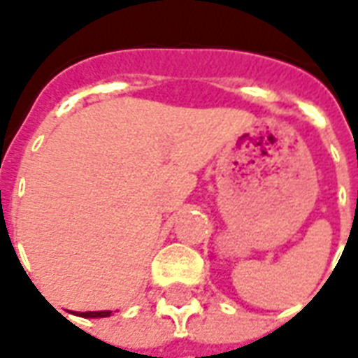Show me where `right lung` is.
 I'll return each mask as SVG.
<instances>
[{
    "instance_id": "1",
    "label": "right lung",
    "mask_w": 358,
    "mask_h": 358,
    "mask_svg": "<svg viewBox=\"0 0 358 358\" xmlns=\"http://www.w3.org/2000/svg\"><path fill=\"white\" fill-rule=\"evenodd\" d=\"M80 316H84V318H105V316H110V310H99V313H80Z\"/></svg>"
}]
</instances>
